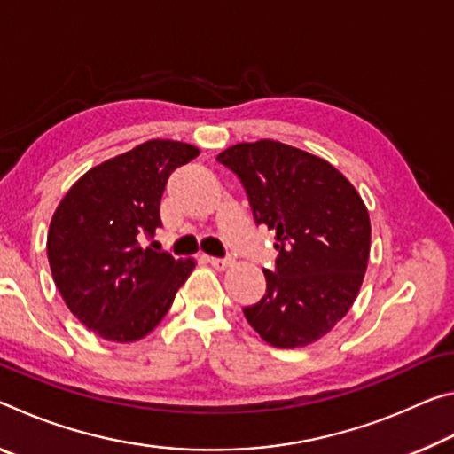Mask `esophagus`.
Segmentation results:
<instances>
[{"label":"esophagus","mask_w":454,"mask_h":454,"mask_svg":"<svg viewBox=\"0 0 454 454\" xmlns=\"http://www.w3.org/2000/svg\"><path fill=\"white\" fill-rule=\"evenodd\" d=\"M206 262L216 268V270H226V268L232 266V260H230V258H210V256H206Z\"/></svg>","instance_id":"1"}]
</instances>
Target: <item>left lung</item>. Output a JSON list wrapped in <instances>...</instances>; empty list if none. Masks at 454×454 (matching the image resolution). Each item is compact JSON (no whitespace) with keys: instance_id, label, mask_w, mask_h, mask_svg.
Segmentation results:
<instances>
[{"instance_id":"1","label":"left lung","mask_w":454,"mask_h":454,"mask_svg":"<svg viewBox=\"0 0 454 454\" xmlns=\"http://www.w3.org/2000/svg\"><path fill=\"white\" fill-rule=\"evenodd\" d=\"M248 194L256 224L274 230L266 294L244 317L276 348L317 342L356 301L371 254V218L333 164L294 145L258 140L218 153Z\"/></svg>"}]
</instances>
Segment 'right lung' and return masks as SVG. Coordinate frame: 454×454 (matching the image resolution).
<instances>
[{
  "label": "right lung",
  "mask_w": 454,
  "mask_h": 454,
  "mask_svg": "<svg viewBox=\"0 0 454 454\" xmlns=\"http://www.w3.org/2000/svg\"><path fill=\"white\" fill-rule=\"evenodd\" d=\"M200 153L148 140L88 170L53 212L48 260L53 282L83 326L110 342H136L166 317L194 258L142 248L153 236L170 174Z\"/></svg>",
  "instance_id": "add662e5"
}]
</instances>
